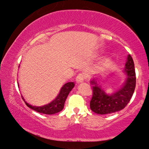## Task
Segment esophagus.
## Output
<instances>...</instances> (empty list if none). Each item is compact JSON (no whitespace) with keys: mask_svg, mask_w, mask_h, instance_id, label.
I'll return each instance as SVG.
<instances>
[{"mask_svg":"<svg viewBox=\"0 0 149 149\" xmlns=\"http://www.w3.org/2000/svg\"><path fill=\"white\" fill-rule=\"evenodd\" d=\"M85 78V75L84 73H80L78 75L76 78V83H83L84 81Z\"/></svg>","mask_w":149,"mask_h":149,"instance_id":"34e87169","label":"esophagus"}]
</instances>
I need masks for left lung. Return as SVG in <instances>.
<instances>
[{
	"mask_svg": "<svg viewBox=\"0 0 149 149\" xmlns=\"http://www.w3.org/2000/svg\"><path fill=\"white\" fill-rule=\"evenodd\" d=\"M124 73L127 76L125 82L118 90L113 93L106 92L99 83L98 78H94L90 83L92 85V100L90 107L97 114H109L123 109L130 101L136 86V73L134 64L130 54H128Z\"/></svg>",
	"mask_w": 149,
	"mask_h": 149,
	"instance_id": "1",
	"label": "left lung"
}]
</instances>
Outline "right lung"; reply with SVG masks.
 Returning <instances> with one entry per match:
<instances>
[{
    "instance_id": "1",
    "label": "right lung",
    "mask_w": 149,
    "mask_h": 149,
    "mask_svg": "<svg viewBox=\"0 0 149 149\" xmlns=\"http://www.w3.org/2000/svg\"><path fill=\"white\" fill-rule=\"evenodd\" d=\"M74 85L75 84L73 82H69V83L64 84L62 86V88H61L59 95L52 102L47 104H45V105L40 106V107H36V106L31 105V104L27 103L26 102H25L23 97H22L23 100L24 101L26 105L28 107L31 108V109H33V110L40 113L52 115V114L57 113L61 111L64 109L65 101L67 98L69 92L73 88Z\"/></svg>"
}]
</instances>
